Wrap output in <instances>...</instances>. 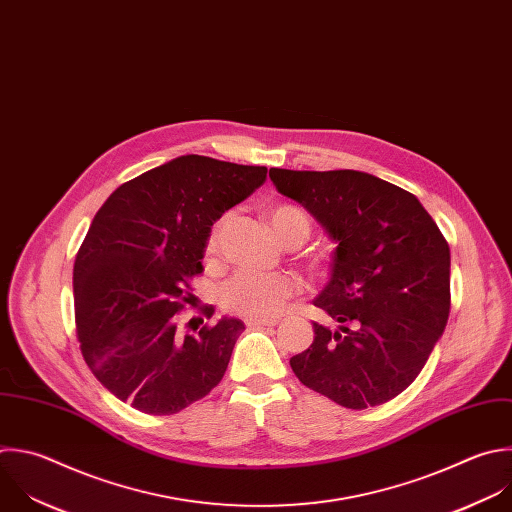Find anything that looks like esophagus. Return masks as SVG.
<instances>
[{"label":"esophagus","instance_id":"esophagus-1","mask_svg":"<svg viewBox=\"0 0 512 512\" xmlns=\"http://www.w3.org/2000/svg\"><path fill=\"white\" fill-rule=\"evenodd\" d=\"M247 327H265V325H277V319H247Z\"/></svg>","mask_w":512,"mask_h":512}]
</instances>
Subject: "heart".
<instances>
[{
	"mask_svg": "<svg viewBox=\"0 0 512 512\" xmlns=\"http://www.w3.org/2000/svg\"><path fill=\"white\" fill-rule=\"evenodd\" d=\"M271 227L285 243L301 245L311 233L309 215L295 205H277L271 211ZM225 219H219L205 241V253L213 257L219 251ZM299 291V281L289 273H261L253 269L237 271L221 289V305L235 315L267 319L281 313L283 305Z\"/></svg>",
	"mask_w": 512,
	"mask_h": 512,
	"instance_id": "heart-1",
	"label": "heart"
}]
</instances>
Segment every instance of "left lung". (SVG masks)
Returning a JSON list of instances; mask_svg holds the SVG:
<instances>
[{
  "instance_id": "obj_1",
  "label": "left lung",
  "mask_w": 512,
  "mask_h": 512,
  "mask_svg": "<svg viewBox=\"0 0 512 512\" xmlns=\"http://www.w3.org/2000/svg\"><path fill=\"white\" fill-rule=\"evenodd\" d=\"M277 191L337 243L313 305V344L289 360L299 382L364 410L402 394L422 372L450 313V247L420 201L360 170L271 168Z\"/></svg>"
}]
</instances>
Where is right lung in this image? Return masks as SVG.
<instances>
[{
	"mask_svg": "<svg viewBox=\"0 0 512 512\" xmlns=\"http://www.w3.org/2000/svg\"><path fill=\"white\" fill-rule=\"evenodd\" d=\"M265 179V166L187 154L120 185L96 213L74 263L76 333L84 362L118 400L168 416L223 380L243 321L179 335L177 313L195 297L213 223Z\"/></svg>",
	"mask_w": 512,
	"mask_h": 512,
	"instance_id": "add662e5",
	"label": "right lung"
}]
</instances>
